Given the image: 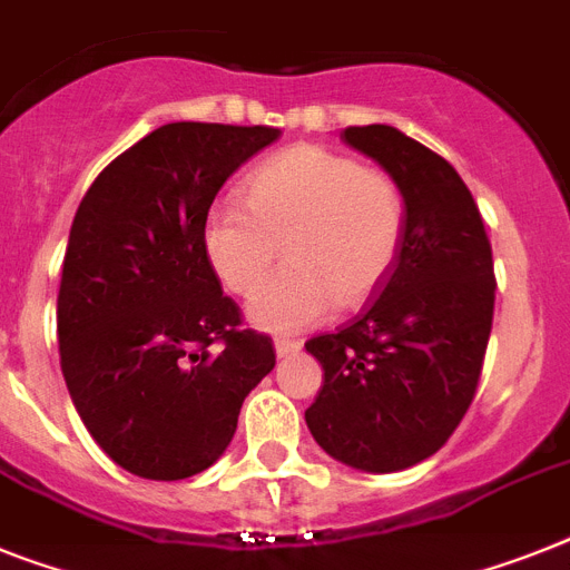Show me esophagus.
<instances>
[{
  "instance_id": "esophagus-1",
  "label": "esophagus",
  "mask_w": 570,
  "mask_h": 570,
  "mask_svg": "<svg viewBox=\"0 0 570 570\" xmlns=\"http://www.w3.org/2000/svg\"><path fill=\"white\" fill-rule=\"evenodd\" d=\"M301 344H304V342H298V338H277V342H275V353L281 358L293 356V353L301 351Z\"/></svg>"
}]
</instances>
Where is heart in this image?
Wrapping results in <instances>:
<instances>
[{"instance_id":"heart-1","label":"heart","mask_w":570,"mask_h":570,"mask_svg":"<svg viewBox=\"0 0 570 570\" xmlns=\"http://www.w3.org/2000/svg\"><path fill=\"white\" fill-rule=\"evenodd\" d=\"M405 234V196L382 167L330 147L298 145L255 167L243 208L219 205L203 228L205 257L237 295L255 293L277 263L286 269L248 301L269 333L324 322L333 304L362 307L394 269Z\"/></svg>"}]
</instances>
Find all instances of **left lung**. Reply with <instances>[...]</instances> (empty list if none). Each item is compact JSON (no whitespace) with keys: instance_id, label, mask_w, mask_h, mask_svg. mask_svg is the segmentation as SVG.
Returning a JSON list of instances; mask_svg holds the SVG:
<instances>
[{"instance_id":"obj_1","label":"left lung","mask_w":570,"mask_h":570,"mask_svg":"<svg viewBox=\"0 0 570 570\" xmlns=\"http://www.w3.org/2000/svg\"><path fill=\"white\" fill-rule=\"evenodd\" d=\"M342 138L403 188L405 234L365 313L307 342L324 385L304 411L315 443L365 472L432 458L475 396L495 307L484 219L443 156L389 124Z\"/></svg>"}]
</instances>
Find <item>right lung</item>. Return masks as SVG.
Instances as JSON below:
<instances>
[{"mask_svg":"<svg viewBox=\"0 0 570 570\" xmlns=\"http://www.w3.org/2000/svg\"><path fill=\"white\" fill-rule=\"evenodd\" d=\"M277 136L165 124L109 161L75 214L57 295L60 367L95 443L132 475L208 470L275 367L272 338L243 330L223 293L203 228L223 181Z\"/></svg>","mask_w":570,"mask_h":570,"instance_id":"1","label":"right lung"}]
</instances>
